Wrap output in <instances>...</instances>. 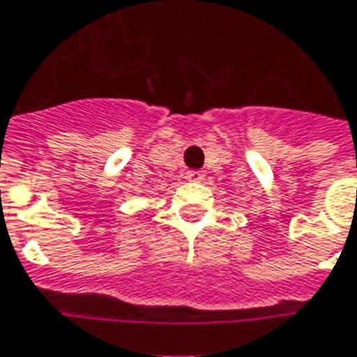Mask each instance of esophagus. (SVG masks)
<instances>
[{"instance_id": "esophagus-1", "label": "esophagus", "mask_w": 357, "mask_h": 357, "mask_svg": "<svg viewBox=\"0 0 357 357\" xmlns=\"http://www.w3.org/2000/svg\"><path fill=\"white\" fill-rule=\"evenodd\" d=\"M203 171H199V169H192V171H188V173H186V178H188V181H201V178H203Z\"/></svg>"}]
</instances>
